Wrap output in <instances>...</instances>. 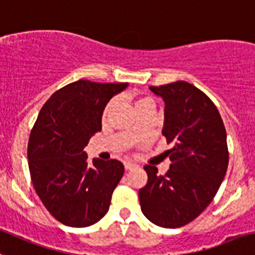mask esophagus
<instances>
[{
	"mask_svg": "<svg viewBox=\"0 0 255 255\" xmlns=\"http://www.w3.org/2000/svg\"><path fill=\"white\" fill-rule=\"evenodd\" d=\"M134 167H137V165H135V163H133V162H125L126 170L133 169V168H134Z\"/></svg>",
	"mask_w": 255,
	"mask_h": 255,
	"instance_id": "1",
	"label": "esophagus"
}]
</instances>
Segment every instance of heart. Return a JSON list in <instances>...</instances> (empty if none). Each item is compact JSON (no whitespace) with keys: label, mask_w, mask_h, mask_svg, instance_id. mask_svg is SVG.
<instances>
[{"label":"heart","mask_w":255,"mask_h":255,"mask_svg":"<svg viewBox=\"0 0 255 255\" xmlns=\"http://www.w3.org/2000/svg\"><path fill=\"white\" fill-rule=\"evenodd\" d=\"M150 101H152V100H149V98H139V100H137V101H135V102H134V107L137 108L138 106L142 105V103L150 102ZM112 106H113V102H110V103H107V105H106L105 110H103V113H102L103 120H105V118L108 116V113H110V111H111V108H112Z\"/></svg>","instance_id":"obj_1"}]
</instances>
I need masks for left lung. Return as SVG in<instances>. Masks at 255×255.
Instances as JSON below:
<instances>
[{
    "label": "left lung",
    "instance_id": "left-lung-1",
    "mask_svg": "<svg viewBox=\"0 0 255 255\" xmlns=\"http://www.w3.org/2000/svg\"><path fill=\"white\" fill-rule=\"evenodd\" d=\"M164 101L162 134L173 144L164 175L144 165L148 182L138 192L140 209L152 223L179 228L213 201L228 168L223 121L211 98L184 81L149 87Z\"/></svg>",
    "mask_w": 255,
    "mask_h": 255
}]
</instances>
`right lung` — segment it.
I'll return each mask as SVG.
<instances>
[{"instance_id":"add662e5","label":"right lung","mask_w":255,"mask_h":255,"mask_svg":"<svg viewBox=\"0 0 255 255\" xmlns=\"http://www.w3.org/2000/svg\"><path fill=\"white\" fill-rule=\"evenodd\" d=\"M127 86L76 81L56 91L39 111L27 147L29 173L43 206L65 226L90 227L110 209L125 167L98 158L91 167L85 147L102 129L106 105Z\"/></svg>"}]
</instances>
